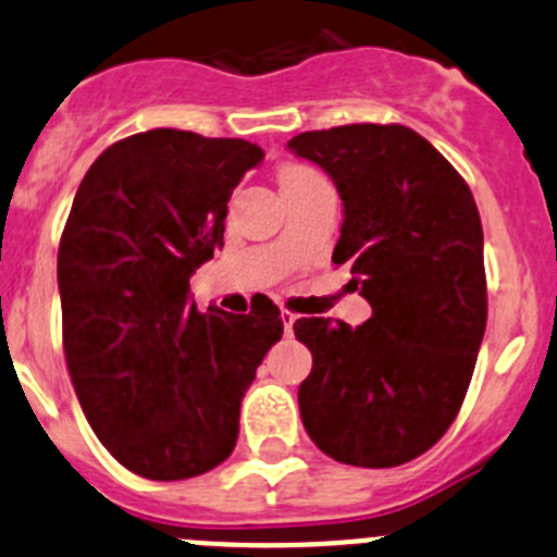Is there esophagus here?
<instances>
[{
    "label": "esophagus",
    "mask_w": 557,
    "mask_h": 557,
    "mask_svg": "<svg viewBox=\"0 0 557 557\" xmlns=\"http://www.w3.org/2000/svg\"><path fill=\"white\" fill-rule=\"evenodd\" d=\"M280 320H283L285 334H290V331H294V323H296V314L290 310H280Z\"/></svg>",
    "instance_id": "34e87169"
}]
</instances>
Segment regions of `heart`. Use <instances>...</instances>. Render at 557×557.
Listing matches in <instances>:
<instances>
[{
  "label": "heart",
  "mask_w": 557,
  "mask_h": 557,
  "mask_svg": "<svg viewBox=\"0 0 557 557\" xmlns=\"http://www.w3.org/2000/svg\"><path fill=\"white\" fill-rule=\"evenodd\" d=\"M310 174H314L310 166H301V164L283 166V170H280V188L288 183H296V180H301V177H310Z\"/></svg>",
  "instance_id": "1"
}]
</instances>
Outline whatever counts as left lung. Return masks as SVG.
<instances>
[{"label":"left lung","instance_id":"1","mask_svg":"<svg viewBox=\"0 0 557 557\" xmlns=\"http://www.w3.org/2000/svg\"><path fill=\"white\" fill-rule=\"evenodd\" d=\"M345 205L334 263L350 261L372 318H301L312 352L301 423L339 463L391 469L450 429L487 323L482 223L466 180L398 123H350L288 143Z\"/></svg>","mask_w":557,"mask_h":557}]
</instances>
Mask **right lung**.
I'll list each match as a JSON object with an SVG mask.
<instances>
[{
  "label": "right lung",
  "mask_w": 557,
  "mask_h": 557,
  "mask_svg": "<svg viewBox=\"0 0 557 557\" xmlns=\"http://www.w3.org/2000/svg\"><path fill=\"white\" fill-rule=\"evenodd\" d=\"M263 150L150 128L83 177L59 245L64 356L86 420L145 480H188L237 445L239 407L283 336L280 310L190 305V274L223 247L228 199Z\"/></svg>",
  "instance_id": "1"
}]
</instances>
